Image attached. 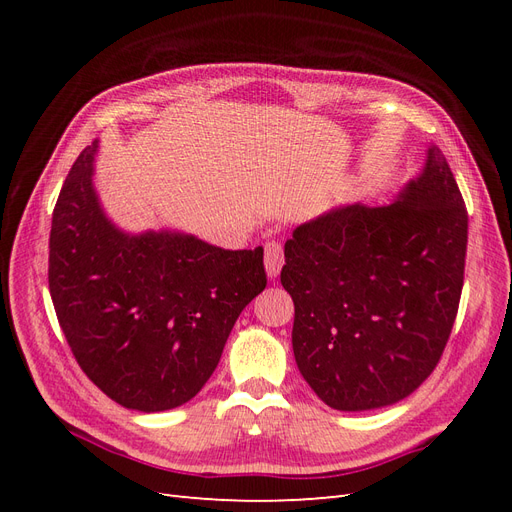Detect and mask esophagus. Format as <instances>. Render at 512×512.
Here are the masks:
<instances>
[{"instance_id": "esophagus-1", "label": "esophagus", "mask_w": 512, "mask_h": 512, "mask_svg": "<svg viewBox=\"0 0 512 512\" xmlns=\"http://www.w3.org/2000/svg\"><path fill=\"white\" fill-rule=\"evenodd\" d=\"M282 265H284L282 245L275 243V241H269L265 245V269H267V275L271 277V280H275V277L280 275Z\"/></svg>"}]
</instances>
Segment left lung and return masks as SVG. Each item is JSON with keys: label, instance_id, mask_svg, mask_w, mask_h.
I'll return each instance as SVG.
<instances>
[{"label": "left lung", "instance_id": "1", "mask_svg": "<svg viewBox=\"0 0 512 512\" xmlns=\"http://www.w3.org/2000/svg\"><path fill=\"white\" fill-rule=\"evenodd\" d=\"M466 247V203L436 145L391 205L335 207L292 230L282 286L294 361L324 404L393 406L429 378L455 324Z\"/></svg>", "mask_w": 512, "mask_h": 512}]
</instances>
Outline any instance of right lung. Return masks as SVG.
I'll use <instances>...</instances> for the list:
<instances>
[{
    "mask_svg": "<svg viewBox=\"0 0 512 512\" xmlns=\"http://www.w3.org/2000/svg\"><path fill=\"white\" fill-rule=\"evenodd\" d=\"M96 153L98 141L81 151L57 198L51 299L87 378L123 408L164 412L203 389L243 307L265 290L262 247L121 230L94 188Z\"/></svg>",
    "mask_w": 512,
    "mask_h": 512,
    "instance_id": "1",
    "label": "right lung"
}]
</instances>
